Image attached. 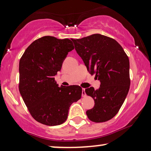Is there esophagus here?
Here are the masks:
<instances>
[{"label": "esophagus", "instance_id": "1", "mask_svg": "<svg viewBox=\"0 0 151 151\" xmlns=\"http://www.w3.org/2000/svg\"><path fill=\"white\" fill-rule=\"evenodd\" d=\"M82 97H86V92H85V89H84V88H82Z\"/></svg>", "mask_w": 151, "mask_h": 151}]
</instances>
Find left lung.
<instances>
[{"instance_id": "left-lung-1", "label": "left lung", "mask_w": 151, "mask_h": 151, "mask_svg": "<svg viewBox=\"0 0 151 151\" xmlns=\"http://www.w3.org/2000/svg\"><path fill=\"white\" fill-rule=\"evenodd\" d=\"M75 49L90 74H96L100 87L85 89L95 105L86 111L94 122H104L118 113L129 93V60L120 45L114 39L96 34L80 39H72Z\"/></svg>"}]
</instances>
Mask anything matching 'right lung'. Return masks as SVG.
Instances as JSON below:
<instances>
[{
  "mask_svg": "<svg viewBox=\"0 0 151 151\" xmlns=\"http://www.w3.org/2000/svg\"><path fill=\"white\" fill-rule=\"evenodd\" d=\"M73 49L69 39L43 36L34 41L20 60V93L32 116L42 124H62L71 104L81 98L80 86L59 87L54 78Z\"/></svg>",
  "mask_w": 151,
  "mask_h": 151,
  "instance_id": "right-lung-1",
  "label": "right lung"
}]
</instances>
